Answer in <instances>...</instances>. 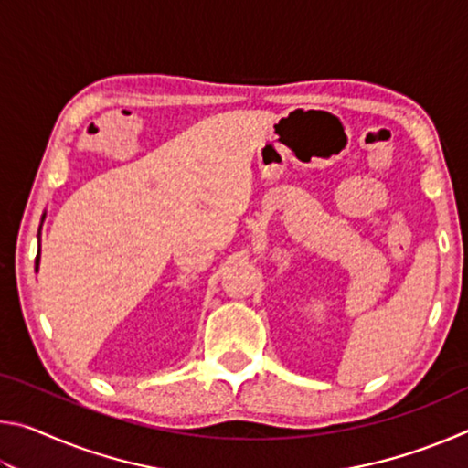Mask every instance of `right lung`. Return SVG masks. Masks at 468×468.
<instances>
[{
	"mask_svg": "<svg viewBox=\"0 0 468 468\" xmlns=\"http://www.w3.org/2000/svg\"><path fill=\"white\" fill-rule=\"evenodd\" d=\"M45 218V217H43ZM38 237H41V229H38ZM38 260H41V245H38V251H37V260H35V268L38 271Z\"/></svg>",
	"mask_w": 468,
	"mask_h": 468,
	"instance_id": "add662e5",
	"label": "right lung"
}]
</instances>
